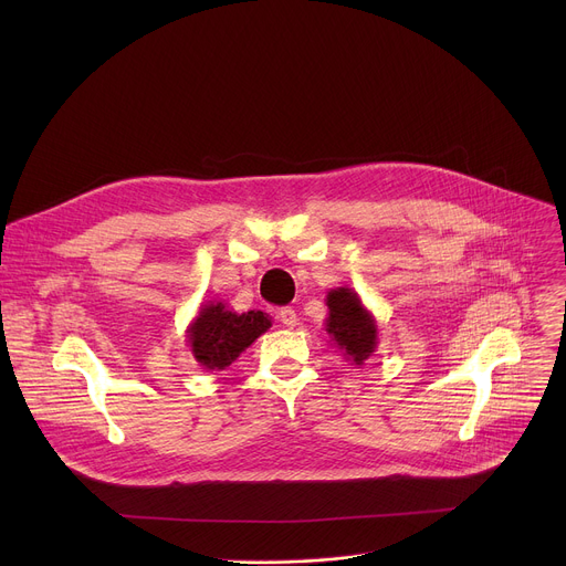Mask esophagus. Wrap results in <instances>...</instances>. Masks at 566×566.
<instances>
[{
	"mask_svg": "<svg viewBox=\"0 0 566 566\" xmlns=\"http://www.w3.org/2000/svg\"><path fill=\"white\" fill-rule=\"evenodd\" d=\"M277 319L282 322L284 327L293 329V327L297 325V313H295L291 306H284V308H280V311H277Z\"/></svg>",
	"mask_w": 566,
	"mask_h": 566,
	"instance_id": "esophagus-1",
	"label": "esophagus"
}]
</instances>
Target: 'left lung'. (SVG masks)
I'll return each mask as SVG.
<instances>
[{
    "instance_id": "left-lung-1",
    "label": "left lung",
    "mask_w": 566,
    "mask_h": 566,
    "mask_svg": "<svg viewBox=\"0 0 566 566\" xmlns=\"http://www.w3.org/2000/svg\"><path fill=\"white\" fill-rule=\"evenodd\" d=\"M325 332L329 343L343 352L345 360L360 367L378 347V325L374 313L363 304L360 295L349 286H338L327 293Z\"/></svg>"
}]
</instances>
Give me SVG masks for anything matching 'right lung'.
I'll list each match as a JSON object with an SVG mask.
<instances>
[{"label":"right lung","mask_w":566,"mask_h":566,"mask_svg":"<svg viewBox=\"0 0 566 566\" xmlns=\"http://www.w3.org/2000/svg\"><path fill=\"white\" fill-rule=\"evenodd\" d=\"M271 315L264 311L237 313L223 302L201 304L186 329L188 347L201 369H226L244 354L262 334L271 329Z\"/></svg>","instance_id":"add662e5"}]
</instances>
